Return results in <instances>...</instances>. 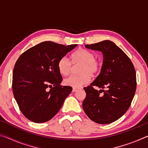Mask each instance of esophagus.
<instances>
[{
	"mask_svg": "<svg viewBox=\"0 0 148 148\" xmlns=\"http://www.w3.org/2000/svg\"><path fill=\"white\" fill-rule=\"evenodd\" d=\"M77 90H78V89H77V88H73L72 89V92H76Z\"/></svg>",
	"mask_w": 148,
	"mask_h": 148,
	"instance_id": "esophagus-1",
	"label": "esophagus"
}]
</instances>
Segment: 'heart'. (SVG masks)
I'll use <instances>...</instances> for the list:
<instances>
[{
	"label": "heart",
	"instance_id": "obj_1",
	"mask_svg": "<svg viewBox=\"0 0 148 148\" xmlns=\"http://www.w3.org/2000/svg\"><path fill=\"white\" fill-rule=\"evenodd\" d=\"M72 62L74 64H81L78 75H72L65 78L63 83L66 86L79 88L91 81V77L95 76L99 72L101 62L95 59V54L86 49H79L72 56ZM59 73L63 76L68 75L71 71L72 62L66 57L59 59L57 63Z\"/></svg>",
	"mask_w": 148,
	"mask_h": 148
}]
</instances>
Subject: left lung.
Masks as SVG:
<instances>
[{
    "instance_id": "obj_1",
    "label": "left lung",
    "mask_w": 148,
    "mask_h": 148,
    "mask_svg": "<svg viewBox=\"0 0 148 148\" xmlns=\"http://www.w3.org/2000/svg\"><path fill=\"white\" fill-rule=\"evenodd\" d=\"M86 48L101 51L103 62L99 74L89 86L84 87L85 113L92 121L108 124L119 119L131 106L136 88L134 65L121 49L110 40L85 45ZM92 86H98L100 91ZM106 88V91L102 88ZM104 92L103 94L99 93Z\"/></svg>"
}]
</instances>
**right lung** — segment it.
I'll list each match as a JSON object with an SVG mask.
<instances>
[{
    "mask_svg": "<svg viewBox=\"0 0 148 148\" xmlns=\"http://www.w3.org/2000/svg\"><path fill=\"white\" fill-rule=\"evenodd\" d=\"M77 46L46 41L27 49L15 64L14 98L25 116L34 123L46 122L57 114L72 88L61 86L57 63Z\"/></svg>",
    "mask_w": 148,
    "mask_h": 148,
    "instance_id": "obj_1",
    "label": "right lung"
}]
</instances>
